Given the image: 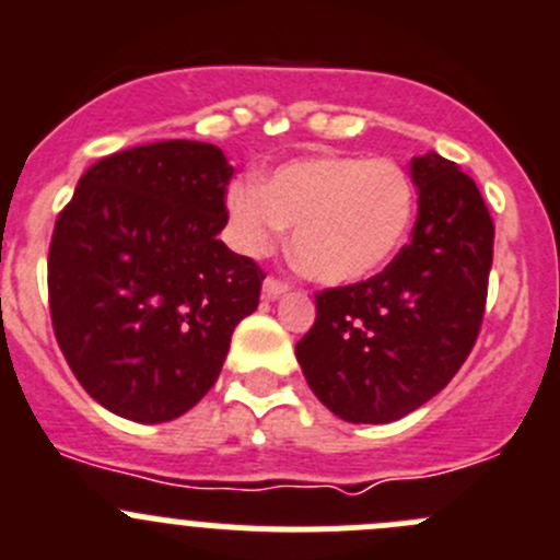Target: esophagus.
Returning a JSON list of instances; mask_svg holds the SVG:
<instances>
[{
	"mask_svg": "<svg viewBox=\"0 0 560 560\" xmlns=\"http://www.w3.org/2000/svg\"><path fill=\"white\" fill-rule=\"evenodd\" d=\"M285 291H289V285L280 283V280H275V277H266V280H264V296H266V300H280Z\"/></svg>",
	"mask_w": 560,
	"mask_h": 560,
	"instance_id": "1",
	"label": "esophagus"
}]
</instances>
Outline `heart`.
I'll use <instances>...</instances> for the list:
<instances>
[{
  "instance_id": "b5f03b06",
  "label": "heart",
  "mask_w": 560,
  "mask_h": 560,
  "mask_svg": "<svg viewBox=\"0 0 560 560\" xmlns=\"http://www.w3.org/2000/svg\"><path fill=\"white\" fill-rule=\"evenodd\" d=\"M231 238L264 255L291 233L302 275L322 285H354L380 275L407 242L415 186L387 159L307 156L280 164L264 184L236 180L225 195Z\"/></svg>"
}]
</instances>
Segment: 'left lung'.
<instances>
[{"instance_id": "left-lung-1", "label": "left lung", "mask_w": 560, "mask_h": 560, "mask_svg": "<svg viewBox=\"0 0 560 560\" xmlns=\"http://www.w3.org/2000/svg\"><path fill=\"white\" fill-rule=\"evenodd\" d=\"M418 220L371 280L316 294L296 360L318 401L349 423H393L443 390L487 305L494 225L476 180L429 151L409 162Z\"/></svg>"}]
</instances>
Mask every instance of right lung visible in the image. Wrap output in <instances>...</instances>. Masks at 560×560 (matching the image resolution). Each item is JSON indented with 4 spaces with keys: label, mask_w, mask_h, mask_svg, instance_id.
Wrapping results in <instances>:
<instances>
[{
    "label": "right lung",
    "mask_w": 560,
    "mask_h": 560,
    "mask_svg": "<svg viewBox=\"0 0 560 560\" xmlns=\"http://www.w3.org/2000/svg\"><path fill=\"white\" fill-rule=\"evenodd\" d=\"M231 175L209 142H153L95 162L57 217V343L84 390L120 418L189 412L258 307L264 271L220 242Z\"/></svg>",
    "instance_id": "1"
}]
</instances>
